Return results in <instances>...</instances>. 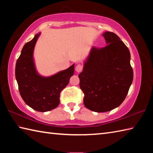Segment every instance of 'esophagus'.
<instances>
[{"label":"esophagus","instance_id":"34e87169","mask_svg":"<svg viewBox=\"0 0 153 153\" xmlns=\"http://www.w3.org/2000/svg\"><path fill=\"white\" fill-rule=\"evenodd\" d=\"M82 69H83V66H82V65H81V64H77L76 66V68H75V70H76L77 72H78V73L81 72Z\"/></svg>","mask_w":153,"mask_h":153}]
</instances>
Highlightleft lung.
Wrapping results in <instances>:
<instances>
[{
	"mask_svg": "<svg viewBox=\"0 0 153 153\" xmlns=\"http://www.w3.org/2000/svg\"><path fill=\"white\" fill-rule=\"evenodd\" d=\"M102 35L107 45L91 48L78 76L84 105L97 112L110 111L121 105L134 79L128 48L112 32Z\"/></svg>",
	"mask_w": 153,
	"mask_h": 153,
	"instance_id": "8db88e82",
	"label": "left lung"
}]
</instances>
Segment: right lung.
I'll list each match as a JSON object with an SVG mask.
<instances>
[{"mask_svg": "<svg viewBox=\"0 0 153 153\" xmlns=\"http://www.w3.org/2000/svg\"><path fill=\"white\" fill-rule=\"evenodd\" d=\"M40 33L23 47L16 64L15 75L19 93L26 105L39 112L54 109L60 103V94L74 73V65L51 77L39 75L33 54Z\"/></svg>", "mask_w": 153, "mask_h": 153, "instance_id": "right-lung-1", "label": "right lung"}]
</instances>
